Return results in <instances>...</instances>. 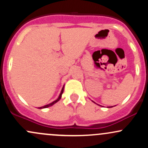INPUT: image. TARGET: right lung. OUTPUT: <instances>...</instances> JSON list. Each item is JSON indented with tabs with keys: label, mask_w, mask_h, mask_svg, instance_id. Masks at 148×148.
I'll return each instance as SVG.
<instances>
[{
	"label": "right lung",
	"mask_w": 148,
	"mask_h": 148,
	"mask_svg": "<svg viewBox=\"0 0 148 148\" xmlns=\"http://www.w3.org/2000/svg\"><path fill=\"white\" fill-rule=\"evenodd\" d=\"M63 92H64V87L62 88V90H61V94H60V95H59V98H58V99H56V101H53L52 103H51L48 104V105H46V106H42V107H40L39 108H40H40H48V107H49V106H51L54 105V103H56L57 102V101H59V100H60V99H61V95H62Z\"/></svg>",
	"instance_id": "add662e5"
}]
</instances>
